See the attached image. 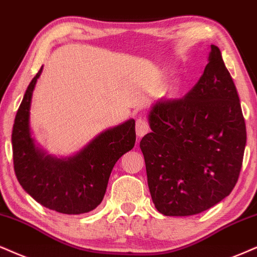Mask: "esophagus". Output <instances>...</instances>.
Wrapping results in <instances>:
<instances>
[{
  "label": "esophagus",
  "mask_w": 257,
  "mask_h": 257,
  "mask_svg": "<svg viewBox=\"0 0 257 257\" xmlns=\"http://www.w3.org/2000/svg\"><path fill=\"white\" fill-rule=\"evenodd\" d=\"M150 131V127H149V123L145 119H138L136 121V134H137L138 137H143Z\"/></svg>",
  "instance_id": "1"
}]
</instances>
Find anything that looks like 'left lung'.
Returning <instances> with one entry per match:
<instances>
[{
	"label": "left lung",
	"instance_id": "8db88e82",
	"mask_svg": "<svg viewBox=\"0 0 257 257\" xmlns=\"http://www.w3.org/2000/svg\"><path fill=\"white\" fill-rule=\"evenodd\" d=\"M149 123L151 132L139 147L160 213H201L232 192L246 130L235 83L216 45L194 87L181 99L158 100Z\"/></svg>",
	"mask_w": 257,
	"mask_h": 257
}]
</instances>
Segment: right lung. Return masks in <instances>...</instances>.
Masks as SVG:
<instances>
[{
    "label": "right lung",
    "mask_w": 257,
    "mask_h": 257,
    "mask_svg": "<svg viewBox=\"0 0 257 257\" xmlns=\"http://www.w3.org/2000/svg\"><path fill=\"white\" fill-rule=\"evenodd\" d=\"M43 66L27 87L12 134L13 162L22 188L44 207L64 214L93 211L102 201L116 161L135 147L136 123L127 120L97 136L69 158H56L36 148L30 132V107Z\"/></svg>",
    "instance_id": "1"
}]
</instances>
